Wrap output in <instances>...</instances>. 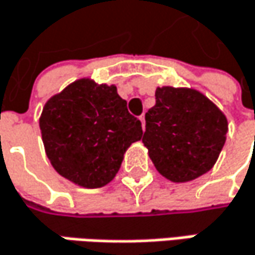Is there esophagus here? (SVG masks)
Returning <instances> with one entry per match:
<instances>
[{
    "label": "esophagus",
    "instance_id": "1",
    "mask_svg": "<svg viewBox=\"0 0 255 255\" xmlns=\"http://www.w3.org/2000/svg\"><path fill=\"white\" fill-rule=\"evenodd\" d=\"M140 121H141V126H142V128L145 127V117H144V114H142L141 117H140Z\"/></svg>",
    "mask_w": 255,
    "mask_h": 255
}]
</instances>
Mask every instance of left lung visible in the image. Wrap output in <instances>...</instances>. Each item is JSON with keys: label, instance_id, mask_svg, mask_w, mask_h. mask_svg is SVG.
<instances>
[{"label": "left lung", "instance_id": "obj_1", "mask_svg": "<svg viewBox=\"0 0 255 255\" xmlns=\"http://www.w3.org/2000/svg\"><path fill=\"white\" fill-rule=\"evenodd\" d=\"M227 132L225 114L202 92L157 86L156 105L145 113L142 142L163 177L186 183L215 166Z\"/></svg>", "mask_w": 255, "mask_h": 255}]
</instances>
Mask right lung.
Masks as SVG:
<instances>
[{
    "label": "right lung",
    "mask_w": 255,
    "mask_h": 255,
    "mask_svg": "<svg viewBox=\"0 0 255 255\" xmlns=\"http://www.w3.org/2000/svg\"><path fill=\"white\" fill-rule=\"evenodd\" d=\"M41 140L53 169L86 189L108 185L132 142L141 140V123L128 113L115 85L81 78L43 107Z\"/></svg>",
    "instance_id": "1"
}]
</instances>
